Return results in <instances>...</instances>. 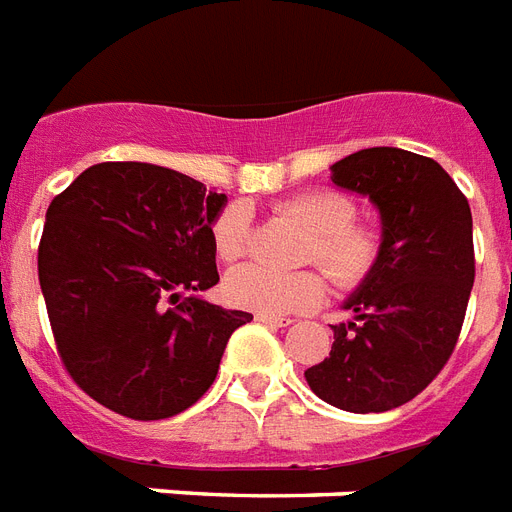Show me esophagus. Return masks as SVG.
Masks as SVG:
<instances>
[{"instance_id":"esophagus-1","label":"esophagus","mask_w":512,"mask_h":512,"mask_svg":"<svg viewBox=\"0 0 512 512\" xmlns=\"http://www.w3.org/2000/svg\"><path fill=\"white\" fill-rule=\"evenodd\" d=\"M256 322H264V325H275V327L293 325L290 317H272V314H256Z\"/></svg>"}]
</instances>
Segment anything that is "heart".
I'll use <instances>...</instances> for the list:
<instances>
[{"instance_id":"b5f03b06","label":"heart","mask_w":512,"mask_h":512,"mask_svg":"<svg viewBox=\"0 0 512 512\" xmlns=\"http://www.w3.org/2000/svg\"><path fill=\"white\" fill-rule=\"evenodd\" d=\"M280 214L312 232L306 259L317 261L338 288H357L380 259V232L354 219L357 203L338 190H309L280 203ZM214 251L219 261L235 264L251 248V214L243 203H232L216 216ZM224 296L248 312L282 314L309 312L325 298L320 272L280 275L261 267H240L224 280Z\"/></svg>"}]
</instances>
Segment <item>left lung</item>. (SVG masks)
<instances>
[{
    "label": "left lung",
    "mask_w": 512,
    "mask_h": 512,
    "mask_svg": "<svg viewBox=\"0 0 512 512\" xmlns=\"http://www.w3.org/2000/svg\"><path fill=\"white\" fill-rule=\"evenodd\" d=\"M383 219L380 259L333 325V349L304 372L314 394L346 412L402 407L452 357L476 277L473 219L455 179L425 155L367 147L330 166Z\"/></svg>",
    "instance_id": "8db88e82"
}]
</instances>
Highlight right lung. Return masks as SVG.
Masks as SVG:
<instances>
[{
  "instance_id": "right-lung-1",
  "label": "right lung",
  "mask_w": 512,
  "mask_h": 512,
  "mask_svg": "<svg viewBox=\"0 0 512 512\" xmlns=\"http://www.w3.org/2000/svg\"><path fill=\"white\" fill-rule=\"evenodd\" d=\"M227 195L137 161L89 166L47 208L39 285L76 386L132 420L185 412L253 320L182 293L219 282L211 224Z\"/></svg>"
}]
</instances>
